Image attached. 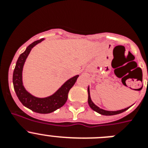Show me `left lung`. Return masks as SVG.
<instances>
[{"instance_id":"1","label":"left lung","mask_w":148,"mask_h":148,"mask_svg":"<svg viewBox=\"0 0 148 148\" xmlns=\"http://www.w3.org/2000/svg\"><path fill=\"white\" fill-rule=\"evenodd\" d=\"M88 104L90 105V107L95 112H97V113H100L101 115H104V116H113V115H116V114H119V113H123V112H125L127 110L129 109V108H127L125 109L121 110H118V111H108V110H104L101 109L99 108V107H97L96 105L94 104V103L92 102V101H91V99H90V90H89L88 87Z\"/></svg>"}]
</instances>
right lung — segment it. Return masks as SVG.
Returning <instances> with one entry per match:
<instances>
[{
  "mask_svg": "<svg viewBox=\"0 0 148 148\" xmlns=\"http://www.w3.org/2000/svg\"><path fill=\"white\" fill-rule=\"evenodd\" d=\"M44 39L41 38L34 41L27 47L26 50L23 53L20 55L16 62L15 70L13 72L12 82L15 93L22 104L35 113L45 114V113H50L56 110L58 108H61L66 103L69 91L75 84L79 75H75L66 81L57 92L49 97L40 99V98L35 97L29 93L23 87V82H22L23 66L32 48L37 44L41 42Z\"/></svg>",
  "mask_w": 148,
  "mask_h": 148,
  "instance_id": "obj_1",
  "label": "right lung"
}]
</instances>
